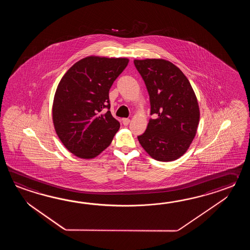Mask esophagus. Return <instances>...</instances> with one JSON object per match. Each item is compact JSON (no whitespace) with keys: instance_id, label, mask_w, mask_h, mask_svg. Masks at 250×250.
Wrapping results in <instances>:
<instances>
[{"instance_id":"34e87169","label":"esophagus","mask_w":250,"mask_h":250,"mask_svg":"<svg viewBox=\"0 0 250 250\" xmlns=\"http://www.w3.org/2000/svg\"><path fill=\"white\" fill-rule=\"evenodd\" d=\"M129 123H130V120H129L128 118H124V119H123V123L124 126H127Z\"/></svg>"}]
</instances>
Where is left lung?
<instances>
[{
    "label": "left lung",
    "instance_id": "1",
    "mask_svg": "<svg viewBox=\"0 0 250 250\" xmlns=\"http://www.w3.org/2000/svg\"><path fill=\"white\" fill-rule=\"evenodd\" d=\"M148 92L151 115L138 139L154 159L170 162L185 154L197 133L199 107L186 76L163 59L135 60Z\"/></svg>",
    "mask_w": 250,
    "mask_h": 250
}]
</instances>
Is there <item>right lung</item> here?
Listing matches in <instances>:
<instances>
[{"label":"right lung","mask_w":250,"mask_h":250,"mask_svg":"<svg viewBox=\"0 0 250 250\" xmlns=\"http://www.w3.org/2000/svg\"><path fill=\"white\" fill-rule=\"evenodd\" d=\"M127 63L126 58L89 56L76 62L60 81L53 99V125L76 156L96 157L120 128L109 111V91ZM104 108L108 111L102 115Z\"/></svg>","instance_id":"add662e5"}]
</instances>
